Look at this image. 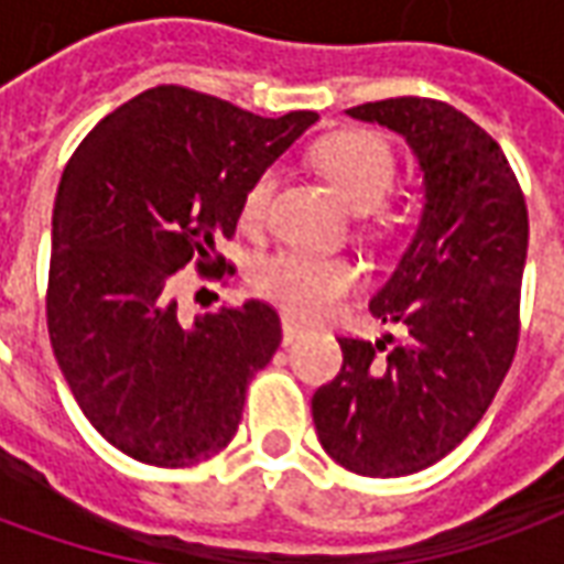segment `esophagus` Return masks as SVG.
Masks as SVG:
<instances>
[{
  "instance_id": "1",
  "label": "esophagus",
  "mask_w": 564,
  "mask_h": 564,
  "mask_svg": "<svg viewBox=\"0 0 564 564\" xmlns=\"http://www.w3.org/2000/svg\"><path fill=\"white\" fill-rule=\"evenodd\" d=\"M281 329H283V344H293V341H299L302 335H305L307 326H305V323H299L295 317H283Z\"/></svg>"
}]
</instances>
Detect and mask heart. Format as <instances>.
<instances>
[{
    "label": "heart",
    "instance_id": "b5f03b06",
    "mask_svg": "<svg viewBox=\"0 0 564 564\" xmlns=\"http://www.w3.org/2000/svg\"><path fill=\"white\" fill-rule=\"evenodd\" d=\"M314 165L329 177L354 208L366 210V220L383 226L390 220L375 205L390 196L399 174V162L390 141L368 132V129H344L332 132L314 148ZM271 193H274V172H262L247 184L241 198V223L247 229H257L269 217ZM362 271L350 257L341 253H317V250H278L257 262L253 283L271 302H278L293 314L317 317L341 302L344 295L359 286Z\"/></svg>",
    "mask_w": 564,
    "mask_h": 564
}]
</instances>
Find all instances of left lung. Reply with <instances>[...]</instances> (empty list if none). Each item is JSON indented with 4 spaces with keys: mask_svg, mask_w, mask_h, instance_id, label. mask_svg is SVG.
I'll list each match as a JSON object with an SVG mask.
<instances>
[{
    "mask_svg": "<svg viewBox=\"0 0 564 564\" xmlns=\"http://www.w3.org/2000/svg\"><path fill=\"white\" fill-rule=\"evenodd\" d=\"M404 135L423 172V214L371 314L404 338L341 335L338 378L311 399L332 459L362 477L423 471L480 423L520 341L529 210L498 141L453 105L420 96L356 105Z\"/></svg>",
    "mask_w": 564,
    "mask_h": 564,
    "instance_id": "1",
    "label": "left lung"
}]
</instances>
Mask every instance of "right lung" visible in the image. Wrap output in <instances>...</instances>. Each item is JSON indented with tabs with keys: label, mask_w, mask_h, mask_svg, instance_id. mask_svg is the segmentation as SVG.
<instances>
[{
	"label": "right lung",
	"mask_w": 564,
	"mask_h": 564,
	"mask_svg": "<svg viewBox=\"0 0 564 564\" xmlns=\"http://www.w3.org/2000/svg\"><path fill=\"white\" fill-rule=\"evenodd\" d=\"M314 111L250 115L162 84L99 120L72 153L54 205L47 332L93 429L127 456L186 468L238 432L245 392L281 347V317L250 299L184 323L174 271L232 274L247 184Z\"/></svg>",
	"instance_id": "obj_1"
}]
</instances>
